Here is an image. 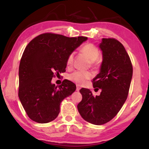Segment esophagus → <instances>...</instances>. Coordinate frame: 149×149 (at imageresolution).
Listing matches in <instances>:
<instances>
[{
	"label": "esophagus",
	"mask_w": 149,
	"mask_h": 149,
	"mask_svg": "<svg viewBox=\"0 0 149 149\" xmlns=\"http://www.w3.org/2000/svg\"><path fill=\"white\" fill-rule=\"evenodd\" d=\"M80 89H81V88H80V87L79 86V85H77V88H76L77 91H79L80 90Z\"/></svg>",
	"instance_id": "1"
}]
</instances>
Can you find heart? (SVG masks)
<instances>
[{"instance_id": "obj_1", "label": "heart", "mask_w": 149, "mask_h": 149, "mask_svg": "<svg viewBox=\"0 0 149 149\" xmlns=\"http://www.w3.org/2000/svg\"><path fill=\"white\" fill-rule=\"evenodd\" d=\"M82 52L88 56V58L93 62V64L96 65L94 62L98 59L99 56V52L97 47L93 44H87L83 47ZM74 60V53L70 54L67 58V65H71ZM92 74L89 72L76 71L69 75V79L78 85H84L87 80L91 79Z\"/></svg>"}]
</instances>
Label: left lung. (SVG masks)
<instances>
[{
    "label": "left lung",
    "instance_id": "obj_1",
    "mask_svg": "<svg viewBox=\"0 0 149 149\" xmlns=\"http://www.w3.org/2000/svg\"><path fill=\"white\" fill-rule=\"evenodd\" d=\"M99 47L102 62L93 82L101 93L94 97L89 89L82 88V100L77 104L81 116L95 125L104 124L116 116L127 99L133 75L130 58L120 42L103 38Z\"/></svg>",
    "mask_w": 149,
    "mask_h": 149
}]
</instances>
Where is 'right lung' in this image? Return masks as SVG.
Masks as SVG:
<instances>
[{"instance_id": "1", "label": "right lung", "mask_w": 149, "mask_h": 149, "mask_svg": "<svg viewBox=\"0 0 149 149\" xmlns=\"http://www.w3.org/2000/svg\"><path fill=\"white\" fill-rule=\"evenodd\" d=\"M87 40L47 33L27 45L19 66L18 97L30 119L40 123L56 119L60 103L76 86L68 79L55 86L51 80L54 73L65 72L68 57Z\"/></svg>"}]
</instances>
